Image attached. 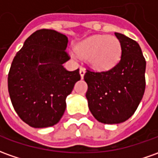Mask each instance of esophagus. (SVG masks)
Returning <instances> with one entry per match:
<instances>
[{"label": "esophagus", "instance_id": "34e87169", "mask_svg": "<svg viewBox=\"0 0 158 158\" xmlns=\"http://www.w3.org/2000/svg\"><path fill=\"white\" fill-rule=\"evenodd\" d=\"M79 72H80V76H81V78H83V77H84V75H85V69H84L83 68H80V71H79Z\"/></svg>", "mask_w": 158, "mask_h": 158}]
</instances>
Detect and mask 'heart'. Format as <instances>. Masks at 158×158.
Returning <instances> with one entry per match:
<instances>
[{
  "instance_id": "obj_1",
  "label": "heart",
  "mask_w": 158,
  "mask_h": 158,
  "mask_svg": "<svg viewBox=\"0 0 158 158\" xmlns=\"http://www.w3.org/2000/svg\"><path fill=\"white\" fill-rule=\"evenodd\" d=\"M121 52L122 46L117 37L94 35L79 42L71 56L88 59L89 64L96 70H108L118 64Z\"/></svg>"
}]
</instances>
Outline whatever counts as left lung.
<instances>
[{
  "label": "left lung",
  "mask_w": 158,
  "mask_h": 158,
  "mask_svg": "<svg viewBox=\"0 0 158 158\" xmlns=\"http://www.w3.org/2000/svg\"><path fill=\"white\" fill-rule=\"evenodd\" d=\"M122 46L120 60L103 72L87 70L86 98L91 114L99 122L119 124L137 110L145 89L146 62L139 44L115 32Z\"/></svg>",
  "instance_id": "left-lung-1"
}]
</instances>
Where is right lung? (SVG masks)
Here are the masks:
<instances>
[{"label": "right lung", "instance_id": "right-lung-1", "mask_svg": "<svg viewBox=\"0 0 158 158\" xmlns=\"http://www.w3.org/2000/svg\"><path fill=\"white\" fill-rule=\"evenodd\" d=\"M68 38L55 30L41 29L28 37L17 52L7 77L8 92L15 112L34 128L59 122L66 97L81 79L79 69L68 71L65 50Z\"/></svg>", "mask_w": 158, "mask_h": 158}]
</instances>
